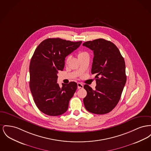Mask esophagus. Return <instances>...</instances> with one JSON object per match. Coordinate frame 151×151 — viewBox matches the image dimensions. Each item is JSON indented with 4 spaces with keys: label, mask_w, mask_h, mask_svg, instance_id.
Instances as JSON below:
<instances>
[{
    "label": "esophagus",
    "mask_w": 151,
    "mask_h": 151,
    "mask_svg": "<svg viewBox=\"0 0 151 151\" xmlns=\"http://www.w3.org/2000/svg\"><path fill=\"white\" fill-rule=\"evenodd\" d=\"M83 84H81V83H78V88L79 89L80 88H83Z\"/></svg>",
    "instance_id": "obj_1"
}]
</instances>
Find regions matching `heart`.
Returning a JSON list of instances; mask_svg holds the SVG:
<instances>
[{
	"label": "heart",
	"mask_w": 151,
	"mask_h": 151,
	"mask_svg": "<svg viewBox=\"0 0 151 151\" xmlns=\"http://www.w3.org/2000/svg\"><path fill=\"white\" fill-rule=\"evenodd\" d=\"M88 55V53L87 52H86V51H79L78 53V58L79 59V58H82V57H83L84 56H85V55ZM69 57H67V58H66V62H68V60H69Z\"/></svg>",
	"instance_id": "b5f03b06"
}]
</instances>
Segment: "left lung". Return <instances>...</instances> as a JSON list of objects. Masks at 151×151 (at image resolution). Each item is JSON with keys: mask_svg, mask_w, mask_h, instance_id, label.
Listing matches in <instances>:
<instances>
[{"mask_svg": "<svg viewBox=\"0 0 151 151\" xmlns=\"http://www.w3.org/2000/svg\"><path fill=\"white\" fill-rule=\"evenodd\" d=\"M93 51L91 73L96 74V89L88 85L83 102L86 109L103 115L111 112L120 100L126 83L125 64L117 47L110 41L98 39L83 44Z\"/></svg>", "mask_w": 151, "mask_h": 151, "instance_id": "left-lung-1", "label": "left lung"}]
</instances>
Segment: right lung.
<instances>
[{
  "mask_svg": "<svg viewBox=\"0 0 151 151\" xmlns=\"http://www.w3.org/2000/svg\"><path fill=\"white\" fill-rule=\"evenodd\" d=\"M81 41L73 42L60 38H48L40 43L29 64V87L39 109L45 115H61L68 108L77 83H57L58 73L63 71L65 58L80 46Z\"/></svg>",
  "mask_w": 151,
  "mask_h": 151,
  "instance_id": "right-lung-1",
  "label": "right lung"
}]
</instances>
